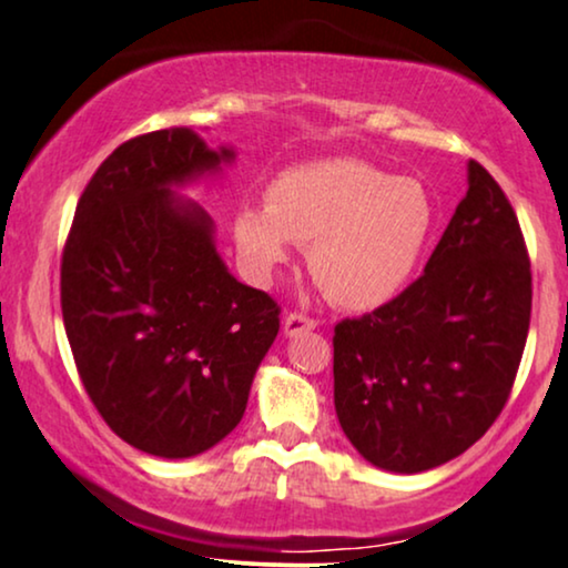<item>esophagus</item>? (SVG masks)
Instances as JSON below:
<instances>
[{
    "label": "esophagus",
    "instance_id": "esophagus-1",
    "mask_svg": "<svg viewBox=\"0 0 568 568\" xmlns=\"http://www.w3.org/2000/svg\"><path fill=\"white\" fill-rule=\"evenodd\" d=\"M315 326H318V323H315L313 318H307V315H302V313H290L282 323L284 336H297V334H302V331H313Z\"/></svg>",
    "mask_w": 568,
    "mask_h": 568
}]
</instances>
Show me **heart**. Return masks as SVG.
Masks as SVG:
<instances>
[{
    "mask_svg": "<svg viewBox=\"0 0 568 568\" xmlns=\"http://www.w3.org/2000/svg\"><path fill=\"white\" fill-rule=\"evenodd\" d=\"M436 201L415 176L363 159H321L278 172L263 205L234 213V242L257 278L307 245V268L326 297L373 311L399 294L436 230Z\"/></svg>",
    "mask_w": 568,
    "mask_h": 568,
    "instance_id": "1",
    "label": "heart"
}]
</instances>
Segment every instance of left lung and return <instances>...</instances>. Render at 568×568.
Listing matches in <instances>:
<instances>
[{
    "label": "left lung",
    "instance_id": "left-lung-1",
    "mask_svg": "<svg viewBox=\"0 0 568 568\" xmlns=\"http://www.w3.org/2000/svg\"><path fill=\"white\" fill-rule=\"evenodd\" d=\"M467 185L425 274L334 331L338 425L386 473H425L480 440L525 352L532 274L517 213L477 161Z\"/></svg>",
    "mask_w": 568,
    "mask_h": 568
}]
</instances>
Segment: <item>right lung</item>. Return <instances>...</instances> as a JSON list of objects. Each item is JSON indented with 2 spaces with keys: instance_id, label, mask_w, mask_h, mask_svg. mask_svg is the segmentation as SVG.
Returning a JSON list of instances; mask_svg holds the SVG:
<instances>
[{
  "instance_id": "1",
  "label": "right lung",
  "mask_w": 568,
  "mask_h": 568,
  "mask_svg": "<svg viewBox=\"0 0 568 568\" xmlns=\"http://www.w3.org/2000/svg\"><path fill=\"white\" fill-rule=\"evenodd\" d=\"M234 156L190 128L128 140L95 169L64 245L62 318L85 392L161 459L237 428L278 334L276 302L230 274L209 211L182 195Z\"/></svg>"
}]
</instances>
